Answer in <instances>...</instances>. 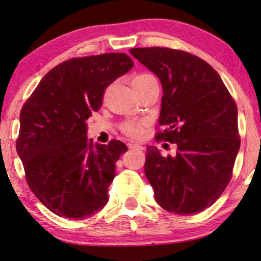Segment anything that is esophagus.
Wrapping results in <instances>:
<instances>
[{
	"mask_svg": "<svg viewBox=\"0 0 261 261\" xmlns=\"http://www.w3.org/2000/svg\"><path fill=\"white\" fill-rule=\"evenodd\" d=\"M128 148L129 149H139V150H144V147L138 143H128Z\"/></svg>",
	"mask_w": 261,
	"mask_h": 261,
	"instance_id": "esophagus-1",
	"label": "esophagus"
}]
</instances>
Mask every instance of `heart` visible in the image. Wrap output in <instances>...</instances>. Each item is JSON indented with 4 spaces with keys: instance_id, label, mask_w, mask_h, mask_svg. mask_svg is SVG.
Returning a JSON list of instances; mask_svg holds the SVG:
<instances>
[{
    "instance_id": "1",
    "label": "heart",
    "mask_w": 261,
    "mask_h": 261,
    "mask_svg": "<svg viewBox=\"0 0 261 261\" xmlns=\"http://www.w3.org/2000/svg\"><path fill=\"white\" fill-rule=\"evenodd\" d=\"M150 79H153V76L151 74H148V73H141V74L135 75L133 79H132V87L143 84V82L148 81ZM143 126H144L143 121L130 120L123 123L121 126V130L123 134H126L132 139H139L143 135Z\"/></svg>"
}]
</instances>
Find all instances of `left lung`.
<instances>
[{"label": "left lung", "instance_id": "obj_1", "mask_svg": "<svg viewBox=\"0 0 261 261\" xmlns=\"http://www.w3.org/2000/svg\"><path fill=\"white\" fill-rule=\"evenodd\" d=\"M129 53L163 86L156 141L176 143L174 157L147 147L144 173L156 202L175 214L204 211L229 184L241 140L237 107L218 72L182 50L151 47Z\"/></svg>", "mask_w": 261, "mask_h": 261}]
</instances>
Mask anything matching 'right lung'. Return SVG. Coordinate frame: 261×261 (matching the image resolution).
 Segmentation results:
<instances>
[{"label": "right lung", "instance_id": "obj_1", "mask_svg": "<svg viewBox=\"0 0 261 261\" xmlns=\"http://www.w3.org/2000/svg\"><path fill=\"white\" fill-rule=\"evenodd\" d=\"M134 63L122 53L71 58L45 74L22 105L17 152L30 189L59 217L85 219L108 203L120 141L93 144L87 119Z\"/></svg>", "mask_w": 261, "mask_h": 261}]
</instances>
